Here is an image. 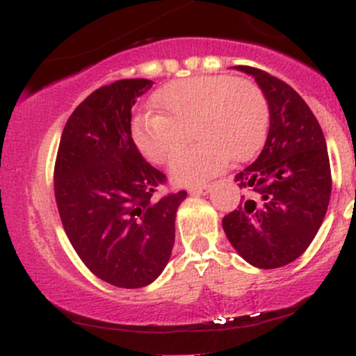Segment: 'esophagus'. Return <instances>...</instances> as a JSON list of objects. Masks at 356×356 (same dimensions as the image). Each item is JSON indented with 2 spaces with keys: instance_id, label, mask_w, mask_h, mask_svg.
I'll return each mask as SVG.
<instances>
[{
  "instance_id": "esophagus-1",
  "label": "esophagus",
  "mask_w": 356,
  "mask_h": 356,
  "mask_svg": "<svg viewBox=\"0 0 356 356\" xmlns=\"http://www.w3.org/2000/svg\"><path fill=\"white\" fill-rule=\"evenodd\" d=\"M211 184H202V186H192L189 187V194L192 195H204L211 191Z\"/></svg>"
}]
</instances>
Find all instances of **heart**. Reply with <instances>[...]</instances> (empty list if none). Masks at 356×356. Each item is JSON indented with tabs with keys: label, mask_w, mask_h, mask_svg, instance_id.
I'll return each mask as SVG.
<instances>
[{
	"label": "heart",
	"mask_w": 356,
	"mask_h": 356,
	"mask_svg": "<svg viewBox=\"0 0 356 356\" xmlns=\"http://www.w3.org/2000/svg\"><path fill=\"white\" fill-rule=\"evenodd\" d=\"M157 112L142 113L134 140L154 164H169L189 142L197 144L174 161L172 179L199 184L229 165L249 161L264 144L268 100L254 81L229 75H201L167 83L154 95Z\"/></svg>",
	"instance_id": "heart-1"
}]
</instances>
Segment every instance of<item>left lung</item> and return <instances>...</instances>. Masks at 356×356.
Returning a JSON list of instances; mask_svg holds the SVG:
<instances>
[{
    "label": "left lung",
    "instance_id": "left-lung-1",
    "mask_svg": "<svg viewBox=\"0 0 356 356\" xmlns=\"http://www.w3.org/2000/svg\"><path fill=\"white\" fill-rule=\"evenodd\" d=\"M254 76L269 107V132L259 157L236 174L244 195L222 218L229 243L249 264L275 269L293 263L320 229L332 195L325 136L295 88L264 70Z\"/></svg>",
    "mask_w": 356,
    "mask_h": 356
}]
</instances>
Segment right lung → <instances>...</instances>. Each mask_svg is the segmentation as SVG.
I'll use <instances>...</instances> for the list:
<instances>
[{
  "instance_id": "1",
  "label": "right lung",
  "mask_w": 356,
  "mask_h": 356,
  "mask_svg": "<svg viewBox=\"0 0 356 356\" xmlns=\"http://www.w3.org/2000/svg\"><path fill=\"white\" fill-rule=\"evenodd\" d=\"M152 85L127 79L90 93L67 120L55 161L63 229L85 266L118 288H142L164 271L187 195H157L167 177L132 138V107Z\"/></svg>"
}]
</instances>
